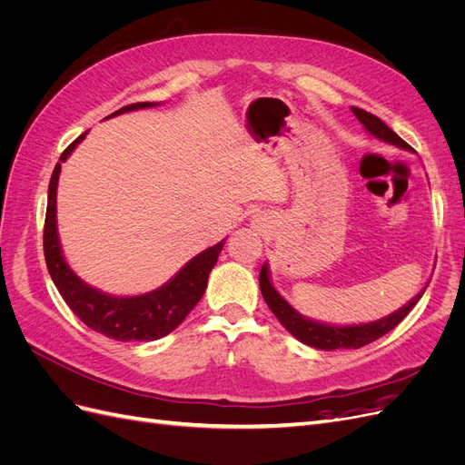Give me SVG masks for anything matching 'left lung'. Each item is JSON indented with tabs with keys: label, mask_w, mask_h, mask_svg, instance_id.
<instances>
[{
	"label": "left lung",
	"mask_w": 465,
	"mask_h": 465,
	"mask_svg": "<svg viewBox=\"0 0 465 465\" xmlns=\"http://www.w3.org/2000/svg\"><path fill=\"white\" fill-rule=\"evenodd\" d=\"M351 110H353L355 118L362 124V128L367 130V134L372 135L374 139H378V142L396 145L398 149H403V151H413L396 132L390 130L382 120L371 114V112L355 108V106H351ZM427 287H429V281L410 302L398 308L396 312H391L380 320L362 322V323H330V322H320L314 318H308V316L301 314L291 302H287L283 299V294H281L273 287L270 263L265 262L262 265V272H260V289L263 294V301L267 302V306H270V311L275 314V318L283 323V328L292 337H297L301 343H304L308 347H314V349H322V351L359 349V347H364V345L376 341L378 337H382L388 331H391L407 314L413 311V306L420 301V297H423Z\"/></svg>",
	"instance_id": "left-lung-1"
}]
</instances>
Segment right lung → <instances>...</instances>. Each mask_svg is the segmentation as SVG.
<instances>
[{
    "instance_id": "add662e5",
    "label": "right lung",
    "mask_w": 465,
    "mask_h": 465,
    "mask_svg": "<svg viewBox=\"0 0 465 465\" xmlns=\"http://www.w3.org/2000/svg\"><path fill=\"white\" fill-rule=\"evenodd\" d=\"M161 103H137L116 110L108 118H114L125 112L143 110L159 106ZM89 132L81 134L69 145L55 164L50 186H48V207L45 223V256L50 277L58 287L64 301L79 316L83 323L98 333H103L116 341H154L174 331L192 308L200 302L207 289V279L223 250L224 241L209 246L198 256L186 262L180 270L166 281L164 285L142 294H110L85 283L72 267H69L60 234H58V180L62 173V163L85 139Z\"/></svg>"
}]
</instances>
